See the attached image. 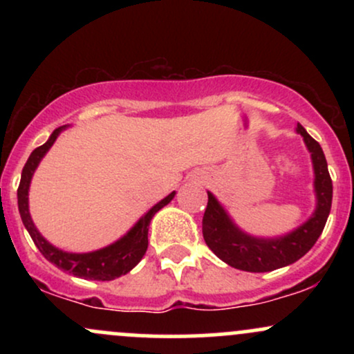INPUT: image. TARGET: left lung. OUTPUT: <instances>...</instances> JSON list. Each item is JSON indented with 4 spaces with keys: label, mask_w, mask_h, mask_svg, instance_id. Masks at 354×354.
<instances>
[{
    "label": "left lung",
    "mask_w": 354,
    "mask_h": 354,
    "mask_svg": "<svg viewBox=\"0 0 354 354\" xmlns=\"http://www.w3.org/2000/svg\"><path fill=\"white\" fill-rule=\"evenodd\" d=\"M296 133L303 136L304 145L311 153L316 193L315 213L284 236L256 238L239 230L208 191V206L203 216V238L209 250L226 265L250 273H265L293 265L315 246L323 233L333 201V183L326 158L318 141L313 140L301 124L296 126Z\"/></svg>",
    "instance_id": "8db88e82"
}]
</instances>
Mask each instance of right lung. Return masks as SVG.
I'll return each mask as SVG.
<instances>
[{
  "label": "right lung",
  "mask_w": 354,
  "mask_h": 354,
  "mask_svg": "<svg viewBox=\"0 0 354 354\" xmlns=\"http://www.w3.org/2000/svg\"><path fill=\"white\" fill-rule=\"evenodd\" d=\"M66 126H59L51 133L50 140L46 143L38 146L33 153L28 158L26 165H24L21 173V181L18 186V208L21 214L24 228L28 230L31 239L35 241L36 248L39 250L48 261L53 263L59 268V270L68 271V273L78 276L84 279H96V281H111V279L120 278L135 268L141 261L146 250H148V228L151 218L158 213L163 206L168 205L174 198V191L169 193L165 200L153 206L145 216L140 218V221L133 226L123 238L113 243L106 248H101L98 251H91V253H66V251L59 250V248L53 246L46 239L41 236L38 230H36L33 219L30 214V206H28V191H30V183L33 178L35 169L38 168L39 161L43 160L44 154L51 148L56 138Z\"/></svg>",
  "instance_id": "add662e5"
}]
</instances>
